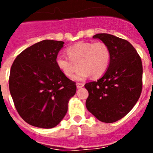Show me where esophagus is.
I'll return each instance as SVG.
<instances>
[{"label": "esophagus", "instance_id": "1", "mask_svg": "<svg viewBox=\"0 0 153 153\" xmlns=\"http://www.w3.org/2000/svg\"><path fill=\"white\" fill-rule=\"evenodd\" d=\"M83 86H84V84H83V83H76V87H77V89L81 88V87H83Z\"/></svg>", "mask_w": 153, "mask_h": 153}]
</instances>
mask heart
Returning <instances> with one entry per match:
<instances>
[{"label":"heart","instance_id":"obj_1","mask_svg":"<svg viewBox=\"0 0 153 153\" xmlns=\"http://www.w3.org/2000/svg\"><path fill=\"white\" fill-rule=\"evenodd\" d=\"M69 59L62 55L56 58V64L60 72L67 77L72 76L80 67L73 79L83 80L90 75L99 77L107 70L110 60V51L105 43L97 41L79 42L67 49Z\"/></svg>","mask_w":153,"mask_h":153}]
</instances>
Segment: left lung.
<instances>
[{
    "label": "left lung",
    "instance_id": "left-lung-1",
    "mask_svg": "<svg viewBox=\"0 0 153 153\" xmlns=\"http://www.w3.org/2000/svg\"><path fill=\"white\" fill-rule=\"evenodd\" d=\"M106 44L110 60L106 73L97 81L85 84L86 106L101 122L111 123L124 117L136 105L143 86L141 58L127 40L108 33L93 36Z\"/></svg>",
    "mask_w": 153,
    "mask_h": 153
}]
</instances>
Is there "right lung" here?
<instances>
[{"mask_svg": "<svg viewBox=\"0 0 153 153\" xmlns=\"http://www.w3.org/2000/svg\"><path fill=\"white\" fill-rule=\"evenodd\" d=\"M63 44V41L42 40L22 51L12 64L10 95L19 115L30 125L43 129L57 126L75 95V83L56 64Z\"/></svg>", "mask_w": 153, "mask_h": 153, "instance_id": "obj_1", "label": "right lung"}]
</instances>
